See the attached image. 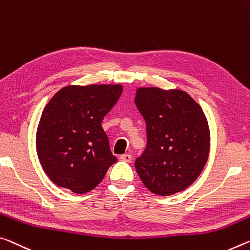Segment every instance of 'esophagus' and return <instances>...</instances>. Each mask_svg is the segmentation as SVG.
I'll return each mask as SVG.
<instances>
[{
	"instance_id": "1",
	"label": "esophagus",
	"mask_w": 250,
	"mask_h": 250,
	"mask_svg": "<svg viewBox=\"0 0 250 250\" xmlns=\"http://www.w3.org/2000/svg\"><path fill=\"white\" fill-rule=\"evenodd\" d=\"M119 159H120L121 161H125V162H130L132 159L131 154H122V156L119 157Z\"/></svg>"
}]
</instances>
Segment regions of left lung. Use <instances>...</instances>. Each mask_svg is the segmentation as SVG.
Here are the masks:
<instances>
[{"instance_id": "obj_1", "label": "left lung", "mask_w": 250, "mask_h": 250, "mask_svg": "<svg viewBox=\"0 0 250 250\" xmlns=\"http://www.w3.org/2000/svg\"><path fill=\"white\" fill-rule=\"evenodd\" d=\"M146 125L148 144L136 160L141 181L152 193L171 196L195 181L210 151V129L201 106L179 89H137L134 98Z\"/></svg>"}]
</instances>
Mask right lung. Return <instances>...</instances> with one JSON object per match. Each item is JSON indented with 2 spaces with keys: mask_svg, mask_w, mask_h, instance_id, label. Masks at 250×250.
Instances as JSON below:
<instances>
[{
  "mask_svg": "<svg viewBox=\"0 0 250 250\" xmlns=\"http://www.w3.org/2000/svg\"><path fill=\"white\" fill-rule=\"evenodd\" d=\"M121 93V84L68 85L45 105L35 146L43 170L59 187L89 192L117 161L101 121Z\"/></svg>",
  "mask_w": 250,
  "mask_h": 250,
  "instance_id": "right-lung-1",
  "label": "right lung"
}]
</instances>
